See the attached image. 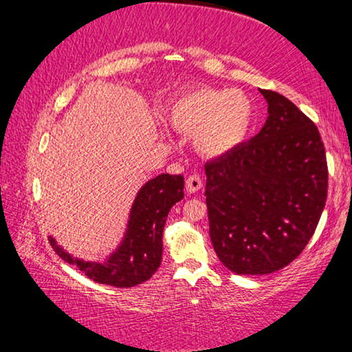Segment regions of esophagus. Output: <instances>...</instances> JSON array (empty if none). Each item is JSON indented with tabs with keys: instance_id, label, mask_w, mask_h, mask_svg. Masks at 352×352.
Segmentation results:
<instances>
[{
	"instance_id": "34e87169",
	"label": "esophagus",
	"mask_w": 352,
	"mask_h": 352,
	"mask_svg": "<svg viewBox=\"0 0 352 352\" xmlns=\"http://www.w3.org/2000/svg\"><path fill=\"white\" fill-rule=\"evenodd\" d=\"M204 186V183H201V178L199 174H190L186 180V190L189 194H194L197 192V190L201 189Z\"/></svg>"
}]
</instances>
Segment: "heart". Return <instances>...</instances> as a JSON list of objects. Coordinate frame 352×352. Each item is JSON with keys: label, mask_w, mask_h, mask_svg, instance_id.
<instances>
[{"label": "heart", "mask_w": 352, "mask_h": 352, "mask_svg": "<svg viewBox=\"0 0 352 352\" xmlns=\"http://www.w3.org/2000/svg\"><path fill=\"white\" fill-rule=\"evenodd\" d=\"M168 116L177 130L194 133L197 152L205 157H222L245 141L254 110L241 91L197 87L172 100Z\"/></svg>", "instance_id": "b5f03b06"}]
</instances>
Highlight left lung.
<instances>
[{"label":"left lung","mask_w":352,"mask_h":352,"mask_svg":"<svg viewBox=\"0 0 352 352\" xmlns=\"http://www.w3.org/2000/svg\"><path fill=\"white\" fill-rule=\"evenodd\" d=\"M269 104L254 138L205 164L210 236L237 275L289 265L315 233L327 195V163L315 124L283 94Z\"/></svg>","instance_id":"8db88e82"}]
</instances>
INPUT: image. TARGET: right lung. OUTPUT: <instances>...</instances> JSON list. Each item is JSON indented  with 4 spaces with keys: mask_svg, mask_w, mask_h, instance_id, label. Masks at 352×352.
I'll return each mask as SVG.
<instances>
[{
    "mask_svg": "<svg viewBox=\"0 0 352 352\" xmlns=\"http://www.w3.org/2000/svg\"><path fill=\"white\" fill-rule=\"evenodd\" d=\"M183 175L162 174L148 180L136 195L124 242L102 264L71 258L50 236L51 247L68 264L77 265L94 283L133 287L147 281L162 264L163 228L170 208L184 197Z\"/></svg>",
    "mask_w": 352,
    "mask_h": 352,
    "instance_id": "add662e5",
    "label": "right lung"
}]
</instances>
